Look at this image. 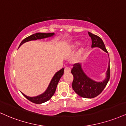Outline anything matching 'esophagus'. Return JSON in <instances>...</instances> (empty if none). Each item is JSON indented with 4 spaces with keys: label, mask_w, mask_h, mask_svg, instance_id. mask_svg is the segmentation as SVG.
<instances>
[{
    "label": "esophagus",
    "mask_w": 126,
    "mask_h": 126,
    "mask_svg": "<svg viewBox=\"0 0 126 126\" xmlns=\"http://www.w3.org/2000/svg\"><path fill=\"white\" fill-rule=\"evenodd\" d=\"M71 70L69 67H66L64 69V73H69L70 72Z\"/></svg>",
    "instance_id": "34e87169"
}]
</instances>
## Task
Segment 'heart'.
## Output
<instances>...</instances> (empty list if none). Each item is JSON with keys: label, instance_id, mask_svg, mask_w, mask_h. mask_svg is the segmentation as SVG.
Instances as JSON below:
<instances>
[{"label": "heart", "instance_id": "heart-1", "mask_svg": "<svg viewBox=\"0 0 126 126\" xmlns=\"http://www.w3.org/2000/svg\"><path fill=\"white\" fill-rule=\"evenodd\" d=\"M78 42H75V43H73L72 45L70 46V50H72L74 49V48L76 47V46L78 45ZM84 48H85V44L84 43L80 44V47L78 48V51H77V56H80L82 54L83 51H84Z\"/></svg>", "mask_w": 126, "mask_h": 126}]
</instances>
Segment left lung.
I'll list each match as a JSON object with an SVG mask.
<instances>
[{
    "label": "left lung",
    "mask_w": 126,
    "mask_h": 126,
    "mask_svg": "<svg viewBox=\"0 0 126 126\" xmlns=\"http://www.w3.org/2000/svg\"><path fill=\"white\" fill-rule=\"evenodd\" d=\"M88 34L92 39V48L98 47L108 53L105 45L100 37L89 32ZM71 72L73 75L74 79L72 83V87L75 93L81 97L94 98L102 92L110 79V60L106 73V78L102 81H96L89 78L83 71L82 64L79 63L74 64Z\"/></svg>",
    "instance_id": "1"
}]
</instances>
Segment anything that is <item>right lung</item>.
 I'll return each mask as SVG.
<instances>
[{
	"label": "right lung",
	"mask_w": 126,
	"mask_h": 126,
	"mask_svg": "<svg viewBox=\"0 0 126 126\" xmlns=\"http://www.w3.org/2000/svg\"><path fill=\"white\" fill-rule=\"evenodd\" d=\"M55 35L54 33H36L35 34H33L32 35L29 36V37L25 38L24 40H22L20 44L19 47L21 46L23 44L26 43V42H30L32 40H40V39L49 38V37H51ZM63 73H64V68L62 69L61 70L58 71L54 74V75L51 79L50 82L49 84H48L47 88L46 90L42 93L40 95H38L37 96L34 97H30L25 95V94L23 93L22 94L27 99L29 100L32 101V102L36 104H42L43 103L46 102V101L49 100L50 99L51 97L54 95L55 91L56 90V87L58 84L59 80H60V78H62V76L63 75Z\"/></svg>",
	"instance_id": "add662e5"
}]
</instances>
